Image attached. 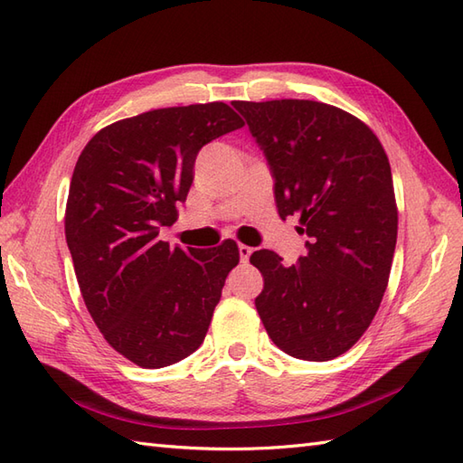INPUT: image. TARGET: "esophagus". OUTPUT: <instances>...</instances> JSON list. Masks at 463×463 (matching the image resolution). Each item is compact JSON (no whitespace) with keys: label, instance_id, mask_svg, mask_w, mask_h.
<instances>
[{"label":"esophagus","instance_id":"obj_1","mask_svg":"<svg viewBox=\"0 0 463 463\" xmlns=\"http://www.w3.org/2000/svg\"><path fill=\"white\" fill-rule=\"evenodd\" d=\"M253 253V250L250 248V245H245V243H240V260H241V263H248V260H250V255Z\"/></svg>","mask_w":463,"mask_h":463}]
</instances>
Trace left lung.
Instances as JSON below:
<instances>
[{
    "label": "left lung",
    "instance_id": "left-lung-1",
    "mask_svg": "<svg viewBox=\"0 0 463 463\" xmlns=\"http://www.w3.org/2000/svg\"><path fill=\"white\" fill-rule=\"evenodd\" d=\"M275 176L279 218L299 215L307 255L285 267L275 251H253L263 275L255 307L271 341L303 361L346 353L383 301L392 267L398 208L378 137L318 100H235Z\"/></svg>",
    "mask_w": 463,
    "mask_h": 463
}]
</instances>
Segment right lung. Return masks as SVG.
I'll return each mask as SVG.
<instances>
[{
  "label": "right lung",
  "instance_id": "right-lung-1",
  "mask_svg": "<svg viewBox=\"0 0 463 463\" xmlns=\"http://www.w3.org/2000/svg\"><path fill=\"white\" fill-rule=\"evenodd\" d=\"M245 125L225 102L168 107L100 128L71 178L65 235L87 309L105 341L142 368H162L203 343L240 250L170 248L194 162L210 140Z\"/></svg>",
  "mask_w": 463,
  "mask_h": 463
}]
</instances>
